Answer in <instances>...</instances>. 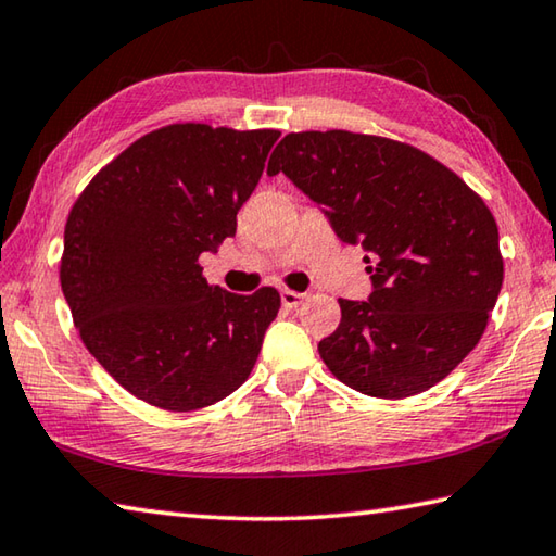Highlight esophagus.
I'll return each instance as SVG.
<instances>
[{"label":"esophagus","instance_id":"34e87169","mask_svg":"<svg viewBox=\"0 0 556 556\" xmlns=\"http://www.w3.org/2000/svg\"><path fill=\"white\" fill-rule=\"evenodd\" d=\"M305 298H307V293H295V290H283V293H280V300H283V305L290 309L303 305Z\"/></svg>","mask_w":556,"mask_h":556}]
</instances>
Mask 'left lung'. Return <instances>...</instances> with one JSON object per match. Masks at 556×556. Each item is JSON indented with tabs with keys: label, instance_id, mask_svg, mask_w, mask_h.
<instances>
[{
	"label": "left lung",
	"instance_id": "obj_1",
	"mask_svg": "<svg viewBox=\"0 0 556 556\" xmlns=\"http://www.w3.org/2000/svg\"><path fill=\"white\" fill-rule=\"evenodd\" d=\"M268 173L366 251L368 300H339L317 344L339 381L374 397L422 393L479 344L503 286L498 227L459 175L415 146L352 131L288 134Z\"/></svg>",
	"mask_w": 556,
	"mask_h": 556
}]
</instances>
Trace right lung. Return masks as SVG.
Here are the masks:
<instances>
[{"label": "right lung", "instance_id": "add662e5", "mask_svg": "<svg viewBox=\"0 0 556 556\" xmlns=\"http://www.w3.org/2000/svg\"><path fill=\"white\" fill-rule=\"evenodd\" d=\"M278 136L163 126L104 165L73 204L63 295L87 352L139 401L198 410L237 391L256 364L278 290L227 293L198 261L237 233Z\"/></svg>", "mask_w": 556, "mask_h": 556}]
</instances>
